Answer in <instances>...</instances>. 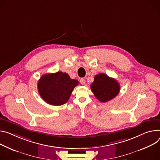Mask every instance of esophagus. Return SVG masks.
I'll return each mask as SVG.
<instances>
[{"label":"esophagus","mask_w":160,"mask_h":160,"mask_svg":"<svg viewBox=\"0 0 160 160\" xmlns=\"http://www.w3.org/2000/svg\"><path fill=\"white\" fill-rule=\"evenodd\" d=\"M80 81V83H81L82 85H85V79L81 78Z\"/></svg>","instance_id":"esophagus-1"}]
</instances>
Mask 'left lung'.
<instances>
[{
    "label": "left lung",
    "instance_id": "obj_1",
    "mask_svg": "<svg viewBox=\"0 0 160 160\" xmlns=\"http://www.w3.org/2000/svg\"><path fill=\"white\" fill-rule=\"evenodd\" d=\"M91 89L96 98L101 102L105 103L118 96L120 91V85L114 78L100 73L94 77Z\"/></svg>",
    "mask_w": 160,
    "mask_h": 160
}]
</instances>
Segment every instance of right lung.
I'll return each mask as SVG.
<instances>
[{"label":"right lung","instance_id":"add662e5","mask_svg":"<svg viewBox=\"0 0 160 160\" xmlns=\"http://www.w3.org/2000/svg\"><path fill=\"white\" fill-rule=\"evenodd\" d=\"M78 85L77 80L71 79L66 72L43 75L38 83L41 97L50 105L59 106L69 100L72 90Z\"/></svg>","mask_w":160,"mask_h":160}]
</instances>
